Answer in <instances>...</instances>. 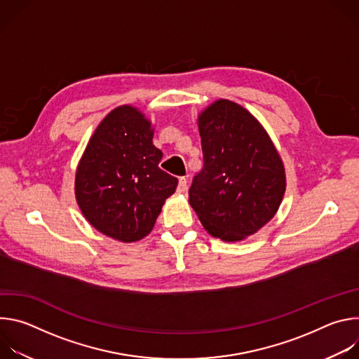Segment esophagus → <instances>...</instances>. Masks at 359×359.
Masks as SVG:
<instances>
[{"mask_svg":"<svg viewBox=\"0 0 359 359\" xmlns=\"http://www.w3.org/2000/svg\"><path fill=\"white\" fill-rule=\"evenodd\" d=\"M187 190V180L184 177L179 179V184H177V191L179 193H184Z\"/></svg>","mask_w":359,"mask_h":359,"instance_id":"esophagus-1","label":"esophagus"}]
</instances>
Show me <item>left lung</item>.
Listing matches in <instances>:
<instances>
[{
	"label": "left lung",
	"mask_w": 359,
	"mask_h": 359,
	"mask_svg": "<svg viewBox=\"0 0 359 359\" xmlns=\"http://www.w3.org/2000/svg\"><path fill=\"white\" fill-rule=\"evenodd\" d=\"M197 126L204 163L189 203L209 234L241 241L276 216L287 186L284 163L257 118L233 100H215Z\"/></svg>",
	"instance_id": "8db88e82"
}]
</instances>
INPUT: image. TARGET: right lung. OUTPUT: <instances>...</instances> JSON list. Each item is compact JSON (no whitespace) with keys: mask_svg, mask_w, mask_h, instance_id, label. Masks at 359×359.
Masks as SVG:
<instances>
[{"mask_svg":"<svg viewBox=\"0 0 359 359\" xmlns=\"http://www.w3.org/2000/svg\"><path fill=\"white\" fill-rule=\"evenodd\" d=\"M142 111L122 105L95 129L75 173V197L89 224L114 240L133 243L156 223L177 179L159 168L163 153Z\"/></svg>","mask_w":359,"mask_h":359,"instance_id":"add662e5","label":"right lung"}]
</instances>
